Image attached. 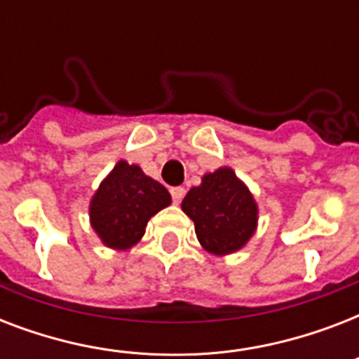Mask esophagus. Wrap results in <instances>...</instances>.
Segmentation results:
<instances>
[{
	"label": "esophagus",
	"mask_w": 359,
	"mask_h": 359,
	"mask_svg": "<svg viewBox=\"0 0 359 359\" xmlns=\"http://www.w3.org/2000/svg\"><path fill=\"white\" fill-rule=\"evenodd\" d=\"M171 197H173L175 203L182 201V197H184V188H182V186H175V188H171Z\"/></svg>",
	"instance_id": "obj_1"
}]
</instances>
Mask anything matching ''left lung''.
I'll return each mask as SVG.
<instances>
[{
	"instance_id": "1",
	"label": "left lung",
	"mask_w": 359,
	"mask_h": 359,
	"mask_svg": "<svg viewBox=\"0 0 359 359\" xmlns=\"http://www.w3.org/2000/svg\"><path fill=\"white\" fill-rule=\"evenodd\" d=\"M196 224L197 240L214 255L238 251L257 227V203L250 190L229 168L203 177L182 201Z\"/></svg>"
}]
</instances>
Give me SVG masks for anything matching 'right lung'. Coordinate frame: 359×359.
Instances as JSON below:
<instances>
[{"mask_svg":"<svg viewBox=\"0 0 359 359\" xmlns=\"http://www.w3.org/2000/svg\"><path fill=\"white\" fill-rule=\"evenodd\" d=\"M171 203L169 191L141 168L121 160L93 197V229L108 248L128 250L145 235L147 222Z\"/></svg>","mask_w":359,"mask_h":359,"instance_id":"obj_1","label":"right lung"}]
</instances>
